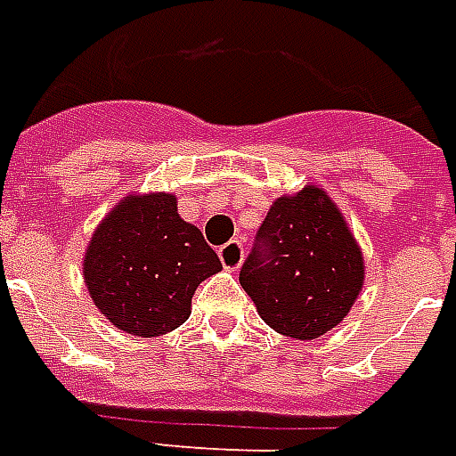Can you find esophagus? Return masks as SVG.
I'll use <instances>...</instances> for the list:
<instances>
[{
  "mask_svg": "<svg viewBox=\"0 0 456 456\" xmlns=\"http://www.w3.org/2000/svg\"><path fill=\"white\" fill-rule=\"evenodd\" d=\"M218 256H221V265H224L228 272H238V269L242 266V259H245L242 242H238V240L225 242L224 248L218 249Z\"/></svg>",
  "mask_w": 456,
  "mask_h": 456,
  "instance_id": "34e87169",
  "label": "esophagus"
}]
</instances>
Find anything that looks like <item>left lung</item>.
<instances>
[{
	"mask_svg": "<svg viewBox=\"0 0 456 456\" xmlns=\"http://www.w3.org/2000/svg\"><path fill=\"white\" fill-rule=\"evenodd\" d=\"M365 259L346 216L320 184L273 200L240 269V286L279 334L310 341L358 300Z\"/></svg>",
	"mask_w": 456,
	"mask_h": 456,
	"instance_id": "obj_1",
	"label": "left lung"
}]
</instances>
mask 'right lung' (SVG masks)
<instances>
[{"instance_id":"obj_1","label":"right lung","mask_w":456,"mask_h":456,"mask_svg":"<svg viewBox=\"0 0 456 456\" xmlns=\"http://www.w3.org/2000/svg\"><path fill=\"white\" fill-rule=\"evenodd\" d=\"M218 272V255L167 191L126 194L95 225L84 252L94 305L118 330L143 338L187 322L197 286Z\"/></svg>"}]
</instances>
